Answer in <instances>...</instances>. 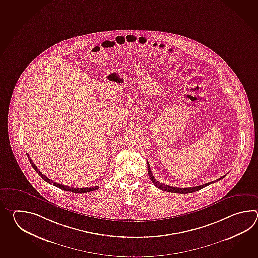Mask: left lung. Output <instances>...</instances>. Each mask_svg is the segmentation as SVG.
Instances as JSON below:
<instances>
[{
  "label": "left lung",
  "instance_id": "1",
  "mask_svg": "<svg viewBox=\"0 0 258 258\" xmlns=\"http://www.w3.org/2000/svg\"><path fill=\"white\" fill-rule=\"evenodd\" d=\"M148 176H149L150 180H151V181L153 182L154 185H155V186L158 187L159 189L162 190V191H165V192H176V194H190V192H197V191H198V190H201V189L204 188V187L208 186V185L211 184V183H214L215 181H219V180H221V179H223L225 176H222L221 178H219V180H217V181H211V182H209V183H205V184L199 185V186L189 187V188H177V187H172L169 186V185H166V184H163V183H161V182H159V181H157V180L155 179V177H154L153 174H152V172H151V170H150V166H149V163H148Z\"/></svg>",
  "mask_w": 258,
  "mask_h": 258
}]
</instances>
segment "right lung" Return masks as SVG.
<instances>
[{"instance_id":"add662e5","label":"right lung","mask_w":258,"mask_h":258,"mask_svg":"<svg viewBox=\"0 0 258 258\" xmlns=\"http://www.w3.org/2000/svg\"><path fill=\"white\" fill-rule=\"evenodd\" d=\"M27 156H28V160H29V162H30L31 166L33 167L34 170H36V171L38 172V174H39V175L43 179L44 181H46V182H48L49 184H53L54 186L58 187V188H60V189L63 190V191L75 192V194H86V192H93V191H96V190H98V189H99V186L88 187V188H87V187H86V188H70L69 186L61 185V184H59V183H57V182H54V181L49 180V178H47L46 176L43 175V174L39 171V169L37 168V166L34 164L33 160H32L31 158L29 157L28 153H27Z\"/></svg>"}]
</instances>
